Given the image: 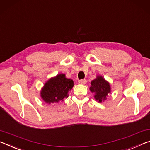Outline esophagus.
I'll list each match as a JSON object with an SVG mask.
<instances>
[{"label":"esophagus","mask_w":150,"mask_h":150,"mask_svg":"<svg viewBox=\"0 0 150 150\" xmlns=\"http://www.w3.org/2000/svg\"><path fill=\"white\" fill-rule=\"evenodd\" d=\"M78 82H79V84H85L86 83V80H85V79L80 80L79 81H78Z\"/></svg>","instance_id":"34e87169"}]
</instances>
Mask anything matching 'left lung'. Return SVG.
<instances>
[{
  "label": "left lung",
  "mask_w": 150,
  "mask_h": 150,
  "mask_svg": "<svg viewBox=\"0 0 150 150\" xmlns=\"http://www.w3.org/2000/svg\"><path fill=\"white\" fill-rule=\"evenodd\" d=\"M90 91L94 93V99L98 103H102L107 99L108 94L111 93V87L109 82L107 81L102 76L97 75L95 79L91 82Z\"/></svg>",
  "instance_id": "obj_1"
}]
</instances>
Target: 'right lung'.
<instances>
[{"instance_id": "obj_1", "label": "right lung", "mask_w": 150, "mask_h": 150, "mask_svg": "<svg viewBox=\"0 0 150 150\" xmlns=\"http://www.w3.org/2000/svg\"><path fill=\"white\" fill-rule=\"evenodd\" d=\"M74 84L73 80L66 78L65 74H58L46 81L41 89L40 96L48 105L58 103L68 97Z\"/></svg>"}]
</instances>
